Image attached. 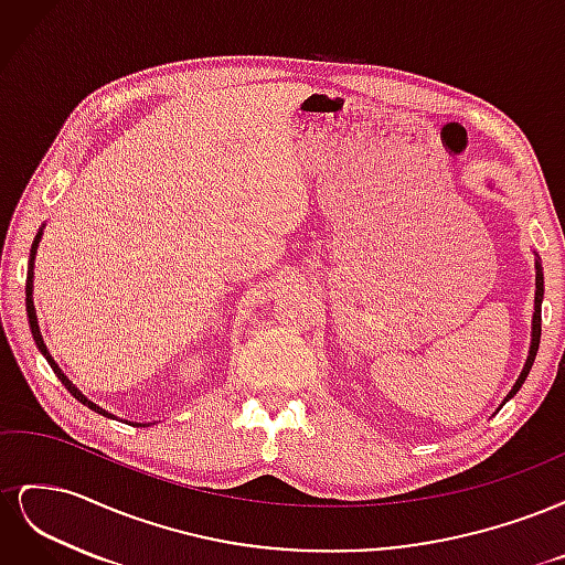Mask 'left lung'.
<instances>
[{
	"mask_svg": "<svg viewBox=\"0 0 565 565\" xmlns=\"http://www.w3.org/2000/svg\"><path fill=\"white\" fill-rule=\"evenodd\" d=\"M535 287H537V289H535V313H533V339H530L527 361H525V365H523V372H521V377L516 380L514 388L509 391L507 401H509V398H514V396H516V391L523 386V382H525V377H527L530 367H533V363H535L537 349H540V334H542V297H544V278H542V266H540V262H535Z\"/></svg>",
	"mask_w": 565,
	"mask_h": 565,
	"instance_id": "8db88e82",
	"label": "left lung"
}]
</instances>
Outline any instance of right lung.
<instances>
[{
	"instance_id": "add662e5",
	"label": "right lung",
	"mask_w": 565,
	"mask_h": 565,
	"mask_svg": "<svg viewBox=\"0 0 565 565\" xmlns=\"http://www.w3.org/2000/svg\"><path fill=\"white\" fill-rule=\"evenodd\" d=\"M44 228V226H42ZM42 228H40V233H38V237H35V243H32V249H30V264H28V280H25V311H28V322H30V332H32V339H35V344H38V349L42 351V355L46 358V363L51 365V370L56 372V377L61 380V384L73 393V396L82 403V405H87L89 409H94V413H98V415H104V417H115V415H110L108 409H104L100 405H96L94 401H89L87 396H84V393L65 377L63 374V370L56 365V361L54 358L49 355V349H46V344H44V339H42V332H40V324H38V313H35V303H32V268H35V254H38V247H40V241H42ZM131 426H146V424H141V422H131Z\"/></svg>"
}]
</instances>
